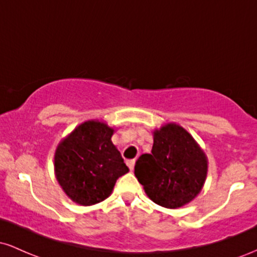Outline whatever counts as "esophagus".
<instances>
[{"label":"esophagus","mask_w":257,"mask_h":257,"mask_svg":"<svg viewBox=\"0 0 257 257\" xmlns=\"http://www.w3.org/2000/svg\"><path fill=\"white\" fill-rule=\"evenodd\" d=\"M126 164H128L129 169L133 170V169H134V166H135V159H131V161L126 162Z\"/></svg>","instance_id":"obj_1"}]
</instances>
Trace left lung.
Instances as JSON below:
<instances>
[{
	"mask_svg": "<svg viewBox=\"0 0 257 257\" xmlns=\"http://www.w3.org/2000/svg\"><path fill=\"white\" fill-rule=\"evenodd\" d=\"M208 161L187 131L168 123L153 132L151 153L135 163V176L150 199L164 208L176 209L197 197L204 185Z\"/></svg>",
	"mask_w": 257,
	"mask_h": 257,
	"instance_id": "8db88e82",
	"label": "left lung"
}]
</instances>
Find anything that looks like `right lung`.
I'll use <instances>...</instances> for the list:
<instances>
[{
  "instance_id": "add662e5",
  "label": "right lung",
  "mask_w": 257,
  "mask_h": 257,
  "mask_svg": "<svg viewBox=\"0 0 257 257\" xmlns=\"http://www.w3.org/2000/svg\"><path fill=\"white\" fill-rule=\"evenodd\" d=\"M113 128L99 120H87L61 140L55 151L54 170L69 198L93 205L110 196L119 176L129 172L112 144Z\"/></svg>"
}]
</instances>
